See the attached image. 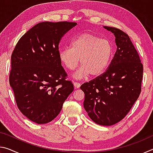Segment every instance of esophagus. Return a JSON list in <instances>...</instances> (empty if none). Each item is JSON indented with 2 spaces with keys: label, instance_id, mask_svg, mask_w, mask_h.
Here are the masks:
<instances>
[{
  "label": "esophagus",
  "instance_id": "34e87169",
  "mask_svg": "<svg viewBox=\"0 0 153 153\" xmlns=\"http://www.w3.org/2000/svg\"><path fill=\"white\" fill-rule=\"evenodd\" d=\"M74 85L75 88H79L80 86H81V84L78 82H74Z\"/></svg>",
  "mask_w": 153,
  "mask_h": 153
}]
</instances>
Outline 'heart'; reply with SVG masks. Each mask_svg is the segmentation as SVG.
I'll use <instances>...</instances> for the list:
<instances>
[{
  "mask_svg": "<svg viewBox=\"0 0 153 153\" xmlns=\"http://www.w3.org/2000/svg\"><path fill=\"white\" fill-rule=\"evenodd\" d=\"M113 56V46L110 41L91 33H81L72 40L70 48L59 51L61 63L70 71L76 68L80 59L82 65L74 74L76 79L89 74L94 77L101 75L109 65Z\"/></svg>",
  "mask_w": 153,
  "mask_h": 153,
  "instance_id": "obj_1",
  "label": "heart"
}]
</instances>
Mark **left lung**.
<instances>
[{
    "label": "left lung",
    "instance_id": "obj_1",
    "mask_svg": "<svg viewBox=\"0 0 153 153\" xmlns=\"http://www.w3.org/2000/svg\"><path fill=\"white\" fill-rule=\"evenodd\" d=\"M103 27L115 36L117 51L107 71L80 88L90 118L98 125L109 126L123 120L139 97L143 65L127 33L115 27Z\"/></svg>",
    "mask_w": 153,
    "mask_h": 153
}]
</instances>
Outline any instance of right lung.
<instances>
[{"instance_id":"obj_1","label":"right lung","mask_w":153,"mask_h":153,"mask_svg":"<svg viewBox=\"0 0 153 153\" xmlns=\"http://www.w3.org/2000/svg\"><path fill=\"white\" fill-rule=\"evenodd\" d=\"M76 22H41L20 38L11 55L10 86L23 115L38 124L53 121L61 112L74 85L59 58L62 37Z\"/></svg>"}]
</instances>
